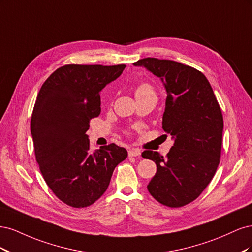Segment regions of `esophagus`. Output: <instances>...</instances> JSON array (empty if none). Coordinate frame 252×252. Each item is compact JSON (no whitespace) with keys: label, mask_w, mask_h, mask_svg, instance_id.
<instances>
[{"label":"esophagus","mask_w":252,"mask_h":252,"mask_svg":"<svg viewBox=\"0 0 252 252\" xmlns=\"http://www.w3.org/2000/svg\"><path fill=\"white\" fill-rule=\"evenodd\" d=\"M129 157H139L141 156V150L138 148H131L128 151Z\"/></svg>","instance_id":"esophagus-1"}]
</instances>
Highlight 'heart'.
Returning a JSON list of instances; mask_svg holds the SVG:
<instances>
[{
	"mask_svg": "<svg viewBox=\"0 0 252 252\" xmlns=\"http://www.w3.org/2000/svg\"><path fill=\"white\" fill-rule=\"evenodd\" d=\"M139 96H155L156 97V91L150 84L142 83L135 88V97H139Z\"/></svg>",
	"mask_w": 252,
	"mask_h": 252,
	"instance_id": "obj_1",
	"label": "heart"
}]
</instances>
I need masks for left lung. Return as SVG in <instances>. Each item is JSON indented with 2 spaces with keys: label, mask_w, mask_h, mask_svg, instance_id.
Segmentation results:
<instances>
[{
  "label": "left lung",
  "mask_w": 252,
  "mask_h": 252,
  "mask_svg": "<svg viewBox=\"0 0 252 252\" xmlns=\"http://www.w3.org/2000/svg\"><path fill=\"white\" fill-rule=\"evenodd\" d=\"M162 80L167 91L163 129L174 141L164 158L145 150L157 164L147 186L165 206L178 208L194 201L212 180L220 163L224 121L208 80L195 68L171 60L145 58L133 63Z\"/></svg>",
  "instance_id": "left-lung-1"
}]
</instances>
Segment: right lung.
Segmentation results:
<instances>
[{
	"instance_id": "obj_1",
	"label": "right lung",
	"mask_w": 252,
	"mask_h": 252,
	"mask_svg": "<svg viewBox=\"0 0 252 252\" xmlns=\"http://www.w3.org/2000/svg\"><path fill=\"white\" fill-rule=\"evenodd\" d=\"M126 65L58 68L44 82L33 107L32 131L36 162L52 192L74 208L93 205L108 188L127 150L116 144L91 150L86 131L101 112L100 91Z\"/></svg>"
}]
</instances>
